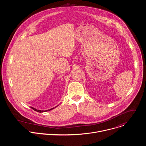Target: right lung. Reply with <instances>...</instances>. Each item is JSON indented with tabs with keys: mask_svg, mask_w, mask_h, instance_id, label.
<instances>
[{
	"mask_svg": "<svg viewBox=\"0 0 146 146\" xmlns=\"http://www.w3.org/2000/svg\"><path fill=\"white\" fill-rule=\"evenodd\" d=\"M33 110H34L35 111H37V112H38V113H42V112H45V111H50V110H52V109H54V108H52V109H49V110H37V109H35V108H32V107H31ZM55 108H56V107H55Z\"/></svg>",
	"mask_w": 146,
	"mask_h": 146,
	"instance_id": "1",
	"label": "right lung"
}]
</instances>
